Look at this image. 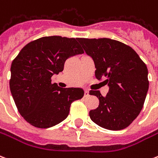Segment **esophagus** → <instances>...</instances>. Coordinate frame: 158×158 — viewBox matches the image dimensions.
I'll return each instance as SVG.
<instances>
[{
    "label": "esophagus",
    "instance_id": "1",
    "mask_svg": "<svg viewBox=\"0 0 158 158\" xmlns=\"http://www.w3.org/2000/svg\"><path fill=\"white\" fill-rule=\"evenodd\" d=\"M89 91L88 90H84V97H89Z\"/></svg>",
    "mask_w": 158,
    "mask_h": 158
}]
</instances>
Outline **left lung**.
Masks as SVG:
<instances>
[{"label":"left lung","instance_id":"1","mask_svg":"<svg viewBox=\"0 0 158 158\" xmlns=\"http://www.w3.org/2000/svg\"><path fill=\"white\" fill-rule=\"evenodd\" d=\"M84 51L94 62L95 77L105 79L109 89L105 97L99 91L98 107L89 111L93 122L108 130L128 127L143 107L149 81L148 68L132 47L108 38H79Z\"/></svg>","mask_w":158,"mask_h":158}]
</instances>
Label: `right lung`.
Segmentation results:
<instances>
[{
    "mask_svg": "<svg viewBox=\"0 0 158 158\" xmlns=\"http://www.w3.org/2000/svg\"><path fill=\"white\" fill-rule=\"evenodd\" d=\"M79 38L45 36L22 48L10 66V89L20 115L35 127L47 128L68 117L81 88H60L51 77L63 71L71 56L83 54Z\"/></svg>",
    "mask_w": 158,
    "mask_h": 158,
    "instance_id": "1",
    "label": "right lung"
}]
</instances>
